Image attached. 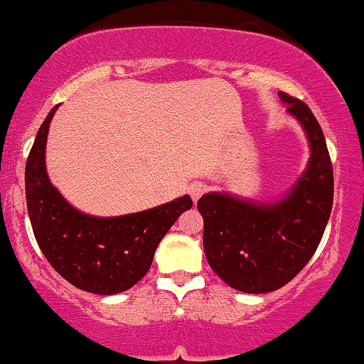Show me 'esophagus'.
<instances>
[{
  "label": "esophagus",
  "instance_id": "obj_1",
  "mask_svg": "<svg viewBox=\"0 0 364 364\" xmlns=\"http://www.w3.org/2000/svg\"><path fill=\"white\" fill-rule=\"evenodd\" d=\"M188 191H190V196L193 198V201H198V200H200V196L206 191V185H205V183H201V181L191 183L190 188H188Z\"/></svg>",
  "mask_w": 364,
  "mask_h": 364
}]
</instances>
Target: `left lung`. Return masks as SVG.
I'll return each mask as SVG.
<instances>
[{
	"label": "left lung",
	"instance_id": "obj_1",
	"mask_svg": "<svg viewBox=\"0 0 364 364\" xmlns=\"http://www.w3.org/2000/svg\"><path fill=\"white\" fill-rule=\"evenodd\" d=\"M279 97L309 142L301 178L274 201L227 191L198 200L206 260L225 284L247 294L272 292L291 282L314 255L333 208V164L323 129L304 102L284 92Z\"/></svg>",
	"mask_w": 364,
	"mask_h": 364
}]
</instances>
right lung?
Listing matches in <instances>:
<instances>
[{"instance_id": "obj_1", "label": "right lung", "mask_w": 364, "mask_h": 364, "mask_svg": "<svg viewBox=\"0 0 364 364\" xmlns=\"http://www.w3.org/2000/svg\"><path fill=\"white\" fill-rule=\"evenodd\" d=\"M50 110L25 169L28 216L40 250L63 279L85 292L112 296L131 289L148 274L159 242L178 216L193 206L191 198L137 213L95 216L77 210L52 185L45 164Z\"/></svg>"}]
</instances>
